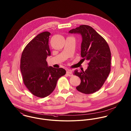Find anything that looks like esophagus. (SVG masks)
Instances as JSON below:
<instances>
[{"instance_id":"obj_1","label":"esophagus","mask_w":131,"mask_h":131,"mask_svg":"<svg viewBox=\"0 0 131 131\" xmlns=\"http://www.w3.org/2000/svg\"><path fill=\"white\" fill-rule=\"evenodd\" d=\"M66 74L69 77H72L73 76V74H72V71L71 70H70V69H68V70H67Z\"/></svg>"}]
</instances>
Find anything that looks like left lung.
I'll list each match as a JSON object with an SVG mask.
<instances>
[{"instance_id": "1", "label": "left lung", "mask_w": 131, "mask_h": 131, "mask_svg": "<svg viewBox=\"0 0 131 131\" xmlns=\"http://www.w3.org/2000/svg\"><path fill=\"white\" fill-rule=\"evenodd\" d=\"M81 34V56L88 61V68L76 70L73 74L79 77L81 82L76 88L79 92L90 94L98 91L103 85L110 72L111 52L104 38L92 27L82 25L69 31Z\"/></svg>"}]
</instances>
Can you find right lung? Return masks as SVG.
I'll return each instance as SVG.
<instances>
[{
	"instance_id": "right-lung-1",
	"label": "right lung",
	"mask_w": 131,
	"mask_h": 131,
	"mask_svg": "<svg viewBox=\"0 0 131 131\" xmlns=\"http://www.w3.org/2000/svg\"><path fill=\"white\" fill-rule=\"evenodd\" d=\"M50 35L48 31L38 34L27 44L21 58L20 69L24 83L33 95L39 98L50 95L58 79L66 74L64 69L48 65L46 59L51 55Z\"/></svg>"
}]
</instances>
